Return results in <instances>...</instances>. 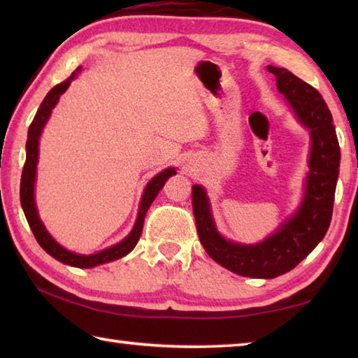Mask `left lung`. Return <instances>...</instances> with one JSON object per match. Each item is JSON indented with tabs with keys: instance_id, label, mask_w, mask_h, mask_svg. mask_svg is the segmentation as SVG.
<instances>
[{
	"instance_id": "left-lung-1",
	"label": "left lung",
	"mask_w": 358,
	"mask_h": 358,
	"mask_svg": "<svg viewBox=\"0 0 358 358\" xmlns=\"http://www.w3.org/2000/svg\"><path fill=\"white\" fill-rule=\"evenodd\" d=\"M268 71L276 77V87L289 101L296 118L311 134L310 172L299 211L262 243H232L217 234L203 187L192 186V211L199 240L208 256L234 273L265 280L295 268L325 237L331 221L341 159L331 113L317 90L284 68L268 66Z\"/></svg>"
}]
</instances>
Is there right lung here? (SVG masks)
Wrapping results in <instances>:
<instances>
[{"label": "right lung", "instance_id": "1", "mask_svg": "<svg viewBox=\"0 0 358 358\" xmlns=\"http://www.w3.org/2000/svg\"><path fill=\"white\" fill-rule=\"evenodd\" d=\"M80 71L82 68H77L74 72H72L71 77L66 78L64 82L55 85V87L47 93L41 107L38 108V112L34 115L31 124H29L28 138H27V161H25V166H23L22 181H20V202H22L23 211H25L29 227H31L34 237L38 240V243L41 245L42 250L63 264L78 266V268H92V266L117 260L134 250V246L137 245V241L142 235L143 220H145V215H147V210L150 208L151 202L155 201L157 192L162 189V186H164L167 178L175 175V169L171 167V169H166L164 172L157 173L156 177L147 185V187H145L134 229H132L128 237H126L123 241H120L118 245L107 248V250L101 251L98 254H92V256H80V254H74L68 250H64L63 246H59L57 241L50 237V234L47 232L44 224H42V221L39 220L38 210H36V205H34V180H36V166H38V155H39L38 145H39L42 128H44L48 117H50L52 108L57 106L59 96L68 90L72 78H74L77 76V72Z\"/></svg>", "mask_w": 358, "mask_h": 358}]
</instances>
